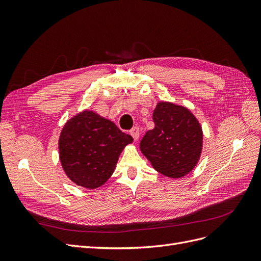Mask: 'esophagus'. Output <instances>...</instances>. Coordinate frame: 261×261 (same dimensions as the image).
I'll return each instance as SVG.
<instances>
[{"label":"esophagus","mask_w":261,"mask_h":261,"mask_svg":"<svg viewBox=\"0 0 261 261\" xmlns=\"http://www.w3.org/2000/svg\"><path fill=\"white\" fill-rule=\"evenodd\" d=\"M129 133H130L132 137L134 138V140H138L139 135H140V130H139V128H138V127H134V128H132Z\"/></svg>","instance_id":"obj_1"}]
</instances>
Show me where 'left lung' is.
<instances>
[{
    "instance_id": "8db88e82",
    "label": "left lung",
    "mask_w": 261,
    "mask_h": 261,
    "mask_svg": "<svg viewBox=\"0 0 261 261\" xmlns=\"http://www.w3.org/2000/svg\"><path fill=\"white\" fill-rule=\"evenodd\" d=\"M152 118L154 128L146 133L140 150L154 170L172 177H183L196 167L202 150V128L186 107L158 102Z\"/></svg>"
}]
</instances>
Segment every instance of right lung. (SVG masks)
I'll return each instance as SVG.
<instances>
[{
  "label": "right lung",
  "instance_id": "1",
  "mask_svg": "<svg viewBox=\"0 0 261 261\" xmlns=\"http://www.w3.org/2000/svg\"><path fill=\"white\" fill-rule=\"evenodd\" d=\"M133 137L110 120L85 110L65 123L59 154L66 176L78 186L98 188L111 177L118 156Z\"/></svg>",
  "mask_w": 261,
  "mask_h": 261
}]
</instances>
